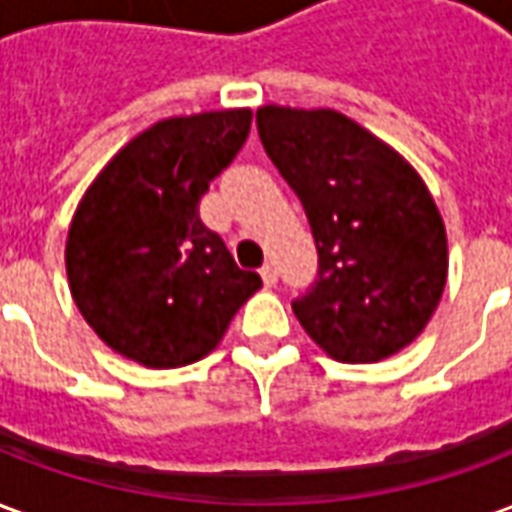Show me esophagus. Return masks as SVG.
<instances>
[{
  "mask_svg": "<svg viewBox=\"0 0 512 512\" xmlns=\"http://www.w3.org/2000/svg\"><path fill=\"white\" fill-rule=\"evenodd\" d=\"M260 277H263V282H266L268 288H271V285H277V279H279L277 266H274V263H266V266L260 268Z\"/></svg>",
  "mask_w": 512,
  "mask_h": 512,
  "instance_id": "34e87169",
  "label": "esophagus"
}]
</instances>
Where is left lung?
<instances>
[{"mask_svg":"<svg viewBox=\"0 0 512 512\" xmlns=\"http://www.w3.org/2000/svg\"><path fill=\"white\" fill-rule=\"evenodd\" d=\"M268 158L304 205L318 279L293 312L337 362H381L417 340L447 285V230L395 147L334 109H257Z\"/></svg>","mask_w":512,"mask_h":512,"instance_id":"1","label":"left lung"}]
</instances>
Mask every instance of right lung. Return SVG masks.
<instances>
[{
    "label": "right lung",
    "mask_w": 512,
    "mask_h": 512,
    "mask_svg": "<svg viewBox=\"0 0 512 512\" xmlns=\"http://www.w3.org/2000/svg\"><path fill=\"white\" fill-rule=\"evenodd\" d=\"M252 109L167 117L117 150L76 205L65 271L82 318L153 370L200 362L263 279L200 219V200L249 136Z\"/></svg>",
    "instance_id": "1"
}]
</instances>
